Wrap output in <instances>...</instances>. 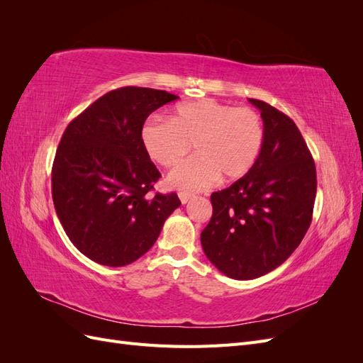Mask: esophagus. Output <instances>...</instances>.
I'll list each match as a JSON object with an SVG mask.
<instances>
[{
  "instance_id": "34e87169",
  "label": "esophagus",
  "mask_w": 363,
  "mask_h": 363,
  "mask_svg": "<svg viewBox=\"0 0 363 363\" xmlns=\"http://www.w3.org/2000/svg\"><path fill=\"white\" fill-rule=\"evenodd\" d=\"M192 194H189V192H179V199H180V201L183 203V204H186L188 203L191 199H192Z\"/></svg>"
}]
</instances>
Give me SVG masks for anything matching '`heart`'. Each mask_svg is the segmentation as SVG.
Wrapping results in <instances>:
<instances>
[{"label":"heart","mask_w":363,"mask_h":363,"mask_svg":"<svg viewBox=\"0 0 363 363\" xmlns=\"http://www.w3.org/2000/svg\"><path fill=\"white\" fill-rule=\"evenodd\" d=\"M140 139L151 160L164 168L180 163L194 145L196 156L172 169L168 183L201 191L219 177L233 182L252 169L265 144V125L252 108L201 100L177 106L169 119H148Z\"/></svg>","instance_id":"heart-1"}]
</instances>
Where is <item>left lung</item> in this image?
<instances>
[{
	"label": "left lung",
	"instance_id": "1",
	"mask_svg": "<svg viewBox=\"0 0 363 363\" xmlns=\"http://www.w3.org/2000/svg\"><path fill=\"white\" fill-rule=\"evenodd\" d=\"M260 111L265 144L252 169L213 192V213L201 232L204 255L236 280L265 276L300 245L312 223L315 162L294 121L265 101Z\"/></svg>",
	"mask_w": 363,
	"mask_h": 363
}]
</instances>
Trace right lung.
I'll list each match as a JSON object with an SVG mask.
<instances>
[{
    "instance_id": "1",
    "label": "right lung",
    "mask_w": 363,
    "mask_h": 363,
    "mask_svg": "<svg viewBox=\"0 0 363 363\" xmlns=\"http://www.w3.org/2000/svg\"><path fill=\"white\" fill-rule=\"evenodd\" d=\"M177 98L119 87L65 130L51 172L54 207L71 242L100 265L124 267L144 256L182 204L175 192L152 194L160 172L140 139L150 113Z\"/></svg>"
}]
</instances>
